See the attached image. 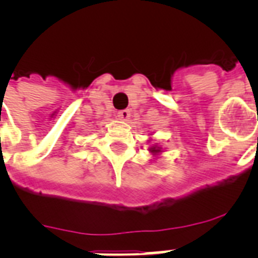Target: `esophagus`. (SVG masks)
<instances>
[{
    "mask_svg": "<svg viewBox=\"0 0 258 258\" xmlns=\"http://www.w3.org/2000/svg\"><path fill=\"white\" fill-rule=\"evenodd\" d=\"M117 117L120 119V120H128L130 117H131V112H130V109H121L117 112Z\"/></svg>",
    "mask_w": 258,
    "mask_h": 258,
    "instance_id": "34e87169",
    "label": "esophagus"
}]
</instances>
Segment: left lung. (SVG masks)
<instances>
[{"instance_id": "left-lung-1", "label": "left lung", "mask_w": 258, "mask_h": 258, "mask_svg": "<svg viewBox=\"0 0 258 258\" xmlns=\"http://www.w3.org/2000/svg\"><path fill=\"white\" fill-rule=\"evenodd\" d=\"M150 151H151V154H154V155H157V154L162 153V151H161V147H158L157 145L151 146V147H150Z\"/></svg>"}]
</instances>
